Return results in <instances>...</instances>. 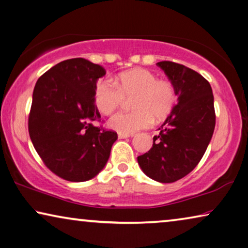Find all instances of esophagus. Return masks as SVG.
I'll return each mask as SVG.
<instances>
[{
	"instance_id": "34e87169",
	"label": "esophagus",
	"mask_w": 248,
	"mask_h": 248,
	"mask_svg": "<svg viewBox=\"0 0 248 248\" xmlns=\"http://www.w3.org/2000/svg\"><path fill=\"white\" fill-rule=\"evenodd\" d=\"M130 136H133V134H122V133H118V138L120 139H127Z\"/></svg>"
}]
</instances>
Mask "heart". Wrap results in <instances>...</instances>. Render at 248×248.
Here are the masks:
<instances>
[{
    "label": "heart",
    "instance_id": "1",
    "mask_svg": "<svg viewBox=\"0 0 248 248\" xmlns=\"http://www.w3.org/2000/svg\"><path fill=\"white\" fill-rule=\"evenodd\" d=\"M130 113H117L109 118L108 126L122 134H133L150 127L153 121H163L177 103V92L170 81L146 69H134L117 76L114 81L100 80L95 86L94 102L104 115L121 106L124 98H131Z\"/></svg>",
    "mask_w": 248,
    "mask_h": 248
}]
</instances>
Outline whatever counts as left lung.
<instances>
[{"mask_svg": "<svg viewBox=\"0 0 248 248\" xmlns=\"http://www.w3.org/2000/svg\"><path fill=\"white\" fill-rule=\"evenodd\" d=\"M174 86L178 103L153 138L150 151L138 156L142 171L170 184L197 167L213 138L216 115L213 89L202 75L172 62L156 63Z\"/></svg>", "mask_w": 248, "mask_h": 248, "instance_id": "8db88e82", "label": "left lung"}]
</instances>
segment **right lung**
I'll return each mask as SVG.
<instances>
[{
    "instance_id": "1",
    "label": "right lung",
    "mask_w": 248,
    "mask_h": 248,
    "mask_svg": "<svg viewBox=\"0 0 248 248\" xmlns=\"http://www.w3.org/2000/svg\"><path fill=\"white\" fill-rule=\"evenodd\" d=\"M106 74L84 58L63 60L39 78L32 95L29 134L45 164L58 177L82 182L96 177L109 159L116 132L96 127L97 80Z\"/></svg>"
}]
</instances>
